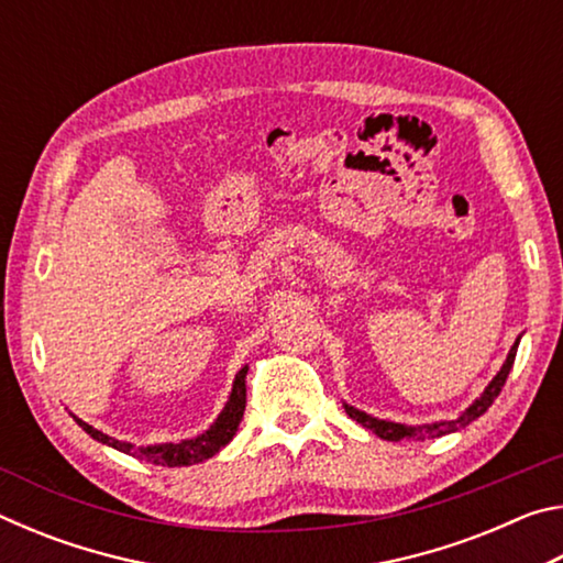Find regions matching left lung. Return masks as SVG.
Wrapping results in <instances>:
<instances>
[{
	"mask_svg": "<svg viewBox=\"0 0 563 563\" xmlns=\"http://www.w3.org/2000/svg\"><path fill=\"white\" fill-rule=\"evenodd\" d=\"M517 347H519V338L514 342L507 360H504V365L497 375H494L492 383L484 387V393L474 399V402L464 409L460 417L454 419H442V422H430V424H402V422H389V419H377L373 415L362 412V409L352 407L345 402V412L360 422L362 427H367V430H373L379 440H387V442H402V440H434V437H444V434H452V432H460L464 430L466 424L474 422L476 417H482L487 409L492 407L494 399L499 397L504 383H507L509 377V369L514 365V357H517Z\"/></svg>",
	"mask_w": 563,
	"mask_h": 563,
	"instance_id": "obj_1",
	"label": "left lung"
}]
</instances>
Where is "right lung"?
Here are the masks:
<instances>
[{
	"label": "right lung",
	"instance_id": "add662e5",
	"mask_svg": "<svg viewBox=\"0 0 563 563\" xmlns=\"http://www.w3.org/2000/svg\"><path fill=\"white\" fill-rule=\"evenodd\" d=\"M245 375H247V365L238 369V375L233 379V389L231 397H228L225 407L221 409V415L216 417V422L208 427L203 434L190 437V440H180V442H164V444H131V442H121L113 440V437L103 434L99 430H93L89 422H84L76 415V424L81 427L84 432L93 440L113 446L123 454L136 456V460L144 462H154L161 466H188V464H198L203 460H211L213 454H218L223 446L233 440V434L238 432V424H241L243 412H245Z\"/></svg>",
	"mask_w": 563,
	"mask_h": 563
}]
</instances>
